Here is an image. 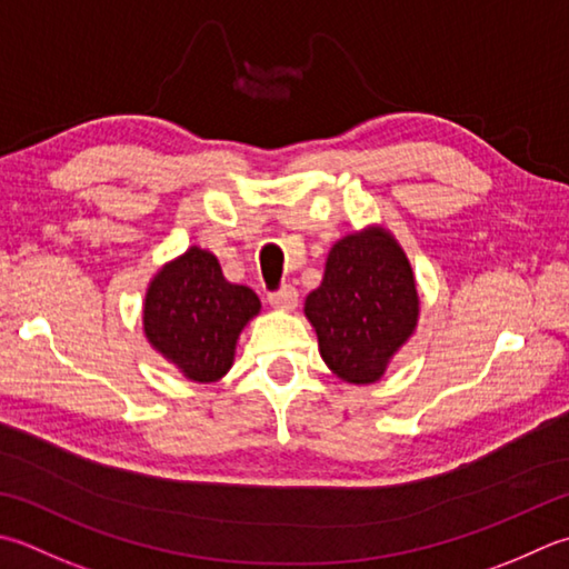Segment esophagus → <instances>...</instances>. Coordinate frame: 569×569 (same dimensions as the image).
Masks as SVG:
<instances>
[{"instance_id":"obj_1","label":"esophagus","mask_w":569,"mask_h":569,"mask_svg":"<svg viewBox=\"0 0 569 569\" xmlns=\"http://www.w3.org/2000/svg\"><path fill=\"white\" fill-rule=\"evenodd\" d=\"M269 303L273 306V308H283V310H291V308H296V303H298V291L293 286H281V288H276V291H271L269 293Z\"/></svg>"}]
</instances>
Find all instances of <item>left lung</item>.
<instances>
[{
	"label": "left lung",
	"mask_w": 569,
	"mask_h": 569,
	"mask_svg": "<svg viewBox=\"0 0 569 569\" xmlns=\"http://www.w3.org/2000/svg\"><path fill=\"white\" fill-rule=\"evenodd\" d=\"M306 316L332 372L352 385L380 380L419 316L405 251L380 229L340 239L328 256L322 283L306 298Z\"/></svg>",
	"instance_id": "left-lung-1"
}]
</instances>
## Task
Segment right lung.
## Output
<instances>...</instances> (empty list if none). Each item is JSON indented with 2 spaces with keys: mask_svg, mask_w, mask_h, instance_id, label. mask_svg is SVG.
<instances>
[{
  "mask_svg": "<svg viewBox=\"0 0 569 569\" xmlns=\"http://www.w3.org/2000/svg\"><path fill=\"white\" fill-rule=\"evenodd\" d=\"M251 288L229 283L217 256L192 247L154 276L144 296V336L194 382L224 377L241 328L259 313Z\"/></svg>",
  "mask_w": 569,
  "mask_h": 569,
  "instance_id": "obj_1",
  "label": "right lung"
}]
</instances>
